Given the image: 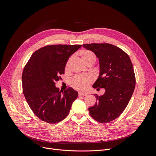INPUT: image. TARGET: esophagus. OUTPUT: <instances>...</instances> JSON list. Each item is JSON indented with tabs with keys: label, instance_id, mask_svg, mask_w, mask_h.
Instances as JSON below:
<instances>
[{
	"label": "esophagus",
	"instance_id": "34e87169",
	"mask_svg": "<svg viewBox=\"0 0 156 156\" xmlns=\"http://www.w3.org/2000/svg\"><path fill=\"white\" fill-rule=\"evenodd\" d=\"M87 94L86 93H83V92H79L78 93V95L79 96H85L87 95Z\"/></svg>",
	"mask_w": 156,
	"mask_h": 156
}]
</instances>
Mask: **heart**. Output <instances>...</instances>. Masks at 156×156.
<instances>
[{
    "mask_svg": "<svg viewBox=\"0 0 156 156\" xmlns=\"http://www.w3.org/2000/svg\"><path fill=\"white\" fill-rule=\"evenodd\" d=\"M80 55L81 56L84 62L87 65L89 63H94L96 61V57L95 54L90 51L83 50L80 51ZM72 61V57L67 61L66 64L65 70L68 71L69 69L70 64ZM92 81V77L90 75L78 76L73 78L71 80V86L79 90H85L88 87L90 83Z\"/></svg>",
    "mask_w": 156,
    "mask_h": 156,
    "instance_id": "1",
    "label": "heart"
}]
</instances>
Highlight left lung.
<instances>
[{
  "label": "left lung",
  "instance_id": "left-lung-1",
  "mask_svg": "<svg viewBox=\"0 0 156 156\" xmlns=\"http://www.w3.org/2000/svg\"><path fill=\"white\" fill-rule=\"evenodd\" d=\"M99 59V75L93 88H104L103 95L96 98L95 104L88 108L90 116L99 122H108L124 111L135 87V76L128 55L109 44H84ZM99 88H97L99 90Z\"/></svg>",
  "mask_w": 156,
  "mask_h": 156
}]
</instances>
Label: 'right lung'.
<instances>
[{"instance_id": "obj_1", "label": "right lung", "mask_w": 156, "mask_h": 156, "mask_svg": "<svg viewBox=\"0 0 156 156\" xmlns=\"http://www.w3.org/2000/svg\"><path fill=\"white\" fill-rule=\"evenodd\" d=\"M81 45H52L33 54L24 68L23 92L30 108L41 120L54 124L69 112L78 93L73 88L59 91L55 82L64 74L66 64Z\"/></svg>"}]
</instances>
